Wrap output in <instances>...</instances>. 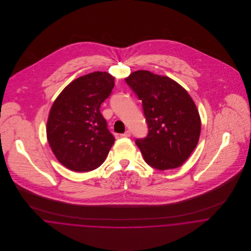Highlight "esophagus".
Here are the masks:
<instances>
[{
    "instance_id": "obj_1",
    "label": "esophagus",
    "mask_w": 251,
    "mask_h": 251,
    "mask_svg": "<svg viewBox=\"0 0 251 251\" xmlns=\"http://www.w3.org/2000/svg\"><path fill=\"white\" fill-rule=\"evenodd\" d=\"M130 135H131V132L129 131V130H126L125 133H123V134H121V136L122 137H125V138H127V137H130Z\"/></svg>"
}]
</instances>
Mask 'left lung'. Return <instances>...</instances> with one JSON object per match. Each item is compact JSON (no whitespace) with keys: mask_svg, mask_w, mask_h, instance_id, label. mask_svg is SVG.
Here are the masks:
<instances>
[{"mask_svg":"<svg viewBox=\"0 0 251 251\" xmlns=\"http://www.w3.org/2000/svg\"><path fill=\"white\" fill-rule=\"evenodd\" d=\"M126 82L143 104L148 135L135 143L145 161L161 171L178 168L196 148L200 136L201 120L194 101L167 76L137 71Z\"/></svg>","mask_w":251,"mask_h":251,"instance_id":"obj_1","label":"left lung"}]
</instances>
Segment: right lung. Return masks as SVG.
<instances>
[{"instance_id":"add662e5","label":"right lung","mask_w":251,"mask_h":251,"mask_svg":"<svg viewBox=\"0 0 251 251\" xmlns=\"http://www.w3.org/2000/svg\"><path fill=\"white\" fill-rule=\"evenodd\" d=\"M114 86L107 72H92L72 81L54 101L47 139L57 159L70 170L89 172L104 162L115 137L100 107Z\"/></svg>"}]
</instances>
